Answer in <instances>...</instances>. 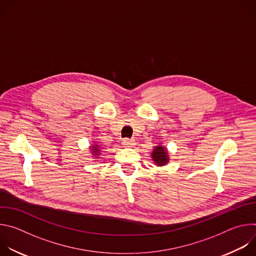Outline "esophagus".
Masks as SVG:
<instances>
[{"instance_id":"34e87169","label":"esophagus","mask_w":256,"mask_h":256,"mask_svg":"<svg viewBox=\"0 0 256 256\" xmlns=\"http://www.w3.org/2000/svg\"><path fill=\"white\" fill-rule=\"evenodd\" d=\"M122 144L124 146V147H126V148H132V147H134V146L136 144V142H134V140H124V142H122Z\"/></svg>"}]
</instances>
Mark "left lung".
<instances>
[{
    "label": "left lung",
    "mask_w": 256,
    "mask_h": 256,
    "mask_svg": "<svg viewBox=\"0 0 256 256\" xmlns=\"http://www.w3.org/2000/svg\"><path fill=\"white\" fill-rule=\"evenodd\" d=\"M168 154L169 153L166 147H164L163 144H158V146H155L154 150L152 151L151 157L155 165L165 166L166 164L169 163V160H170Z\"/></svg>",
    "instance_id": "left-lung-1"
}]
</instances>
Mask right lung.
Returning <instances> with one entry per match:
<instances>
[{
  "instance_id": "add662e5",
  "label": "right lung",
  "mask_w": 256,
  "mask_h": 256,
  "mask_svg": "<svg viewBox=\"0 0 256 256\" xmlns=\"http://www.w3.org/2000/svg\"><path fill=\"white\" fill-rule=\"evenodd\" d=\"M89 148L91 149V154H92L94 157L99 158V156H100V154H101V150H102L101 146H100L98 142H93V144L90 146Z\"/></svg>"
}]
</instances>
